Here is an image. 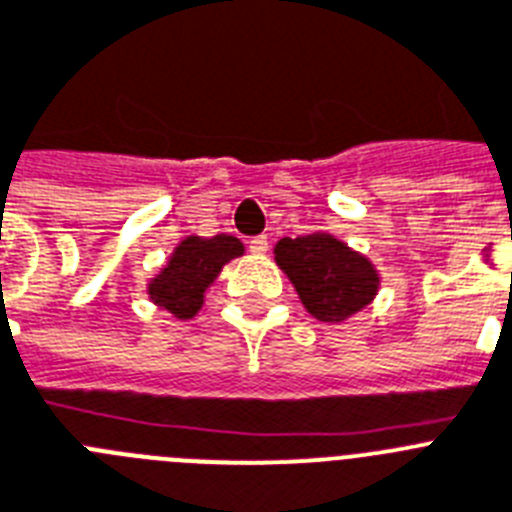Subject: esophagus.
Segmentation results:
<instances>
[{"label":"esophagus","mask_w":512,"mask_h":512,"mask_svg":"<svg viewBox=\"0 0 512 512\" xmlns=\"http://www.w3.org/2000/svg\"><path fill=\"white\" fill-rule=\"evenodd\" d=\"M250 250H252V255H265V252L270 250L268 237H265V234H260V237L250 239Z\"/></svg>","instance_id":"esophagus-1"}]
</instances>
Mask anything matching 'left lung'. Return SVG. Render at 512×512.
I'll list each match as a JSON object with an SVG mask.
<instances>
[{"mask_svg":"<svg viewBox=\"0 0 512 512\" xmlns=\"http://www.w3.org/2000/svg\"><path fill=\"white\" fill-rule=\"evenodd\" d=\"M273 255L304 309L319 322H345L379 296L381 275L371 257L355 252L330 231L278 239Z\"/></svg>","mask_w":512,"mask_h":512,"instance_id":"obj_1","label":"left lung"}]
</instances>
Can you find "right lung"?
<instances>
[{
  "label": "right lung",
  "instance_id": "add662e5",
  "mask_svg": "<svg viewBox=\"0 0 512 512\" xmlns=\"http://www.w3.org/2000/svg\"><path fill=\"white\" fill-rule=\"evenodd\" d=\"M244 255V244L231 234H188L177 242L167 262L146 281V296L175 319H193L203 309L206 291L224 265Z\"/></svg>",
  "mask_w": 512,
  "mask_h": 512
}]
</instances>
